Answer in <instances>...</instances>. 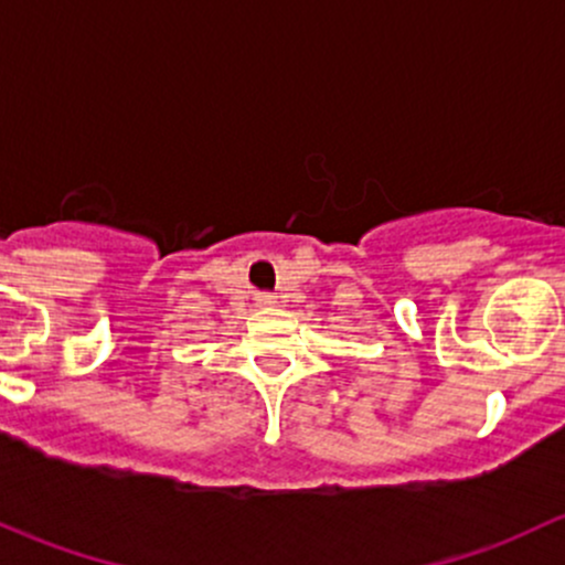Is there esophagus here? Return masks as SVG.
<instances>
[{
    "mask_svg": "<svg viewBox=\"0 0 565 565\" xmlns=\"http://www.w3.org/2000/svg\"><path fill=\"white\" fill-rule=\"evenodd\" d=\"M255 301H258V307H271V305H277L275 296H269V294H260Z\"/></svg>",
    "mask_w": 565,
    "mask_h": 565,
    "instance_id": "1",
    "label": "esophagus"
}]
</instances>
